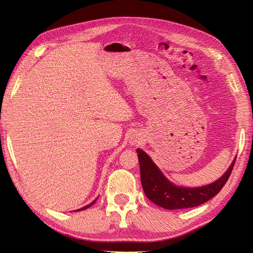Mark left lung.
I'll list each match as a JSON object with an SVG mask.
<instances>
[{
	"label": "left lung",
	"mask_w": 253,
	"mask_h": 253,
	"mask_svg": "<svg viewBox=\"0 0 253 253\" xmlns=\"http://www.w3.org/2000/svg\"><path fill=\"white\" fill-rule=\"evenodd\" d=\"M140 167V179L145 195L149 200L168 210L193 208L215 196L225 186L231 174L235 158L228 170L218 179L202 187H182L175 185L168 179L152 158L142 151L137 149Z\"/></svg>",
	"instance_id": "obj_1"
}]
</instances>
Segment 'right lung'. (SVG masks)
<instances>
[{"mask_svg": "<svg viewBox=\"0 0 253 253\" xmlns=\"http://www.w3.org/2000/svg\"><path fill=\"white\" fill-rule=\"evenodd\" d=\"M98 200V197L96 198V200L95 201H93V202H91L90 204H88V205H86V206H84V207H82V208H80V209H78V210H76V211H82V210H85V209H87V208H89V207L90 206H93L95 203H96V201Z\"/></svg>", "mask_w": 253, "mask_h": 253, "instance_id": "add662e5", "label": "right lung"}]
</instances>
